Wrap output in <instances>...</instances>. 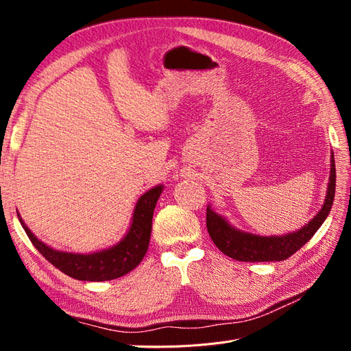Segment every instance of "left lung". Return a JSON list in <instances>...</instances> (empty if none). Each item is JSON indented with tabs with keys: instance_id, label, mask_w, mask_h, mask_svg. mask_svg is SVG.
<instances>
[{
	"instance_id": "obj_1",
	"label": "left lung",
	"mask_w": 351,
	"mask_h": 351,
	"mask_svg": "<svg viewBox=\"0 0 351 351\" xmlns=\"http://www.w3.org/2000/svg\"><path fill=\"white\" fill-rule=\"evenodd\" d=\"M335 196V161L331 152V171H329L325 202L321 210L304 227L282 236H258L241 231L231 226L218 212L208 205L206 227L215 246L227 256L241 262H274L290 258L309 241L329 215Z\"/></svg>"
}]
</instances>
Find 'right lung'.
I'll use <instances>...</instances> for the list:
<instances>
[{"mask_svg":"<svg viewBox=\"0 0 351 351\" xmlns=\"http://www.w3.org/2000/svg\"><path fill=\"white\" fill-rule=\"evenodd\" d=\"M162 190L164 186L158 184L143 193L134 206L125 236L114 246L93 253H71L52 249L38 240L19 212L17 217L38 252L61 272L80 281H110L129 274L142 262L149 247L154 209Z\"/></svg>","mask_w":351,"mask_h":351,"instance_id":"right-lung-1","label":"right lung"}]
</instances>
